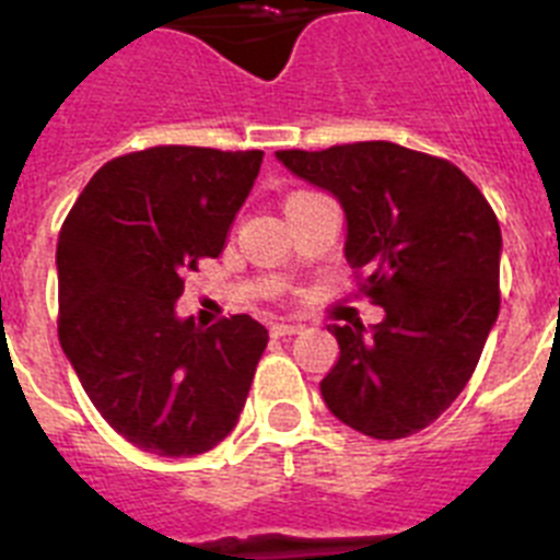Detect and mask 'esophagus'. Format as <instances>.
<instances>
[{
  "mask_svg": "<svg viewBox=\"0 0 560 560\" xmlns=\"http://www.w3.org/2000/svg\"><path fill=\"white\" fill-rule=\"evenodd\" d=\"M296 334H303V325H291V323L271 325V336H296Z\"/></svg>",
  "mask_w": 560,
  "mask_h": 560,
  "instance_id": "esophagus-1",
  "label": "esophagus"
}]
</instances>
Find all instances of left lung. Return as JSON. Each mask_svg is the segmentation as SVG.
Returning a JSON list of instances; mask_svg holds the SVG:
<instances>
[{
    "label": "left lung",
    "mask_w": 560,
    "mask_h": 560,
    "mask_svg": "<svg viewBox=\"0 0 560 560\" xmlns=\"http://www.w3.org/2000/svg\"><path fill=\"white\" fill-rule=\"evenodd\" d=\"M294 176L334 192L345 257L384 308L373 328L328 325L339 361L319 389L355 432L398 440L454 404L499 316L502 232L457 165L395 142L277 151Z\"/></svg>",
    "instance_id": "left-lung-1"
}]
</instances>
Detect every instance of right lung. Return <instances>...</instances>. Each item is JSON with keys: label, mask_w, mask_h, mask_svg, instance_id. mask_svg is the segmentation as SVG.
Instances as JSON below:
<instances>
[{"label": "right lung", "mask_w": 560, "mask_h": 560, "mask_svg": "<svg viewBox=\"0 0 560 560\" xmlns=\"http://www.w3.org/2000/svg\"><path fill=\"white\" fill-rule=\"evenodd\" d=\"M264 151L156 145L106 162L58 235V339L89 400L142 452L196 457L235 429L269 330L176 316L219 257Z\"/></svg>", "instance_id": "right-lung-1"}]
</instances>
